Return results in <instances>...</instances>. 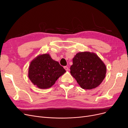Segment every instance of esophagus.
I'll return each instance as SVG.
<instances>
[{
  "instance_id": "obj_1",
  "label": "esophagus",
  "mask_w": 128,
  "mask_h": 128,
  "mask_svg": "<svg viewBox=\"0 0 128 128\" xmlns=\"http://www.w3.org/2000/svg\"><path fill=\"white\" fill-rule=\"evenodd\" d=\"M64 69L66 71H68V70H69V68H68V67H67V66H64Z\"/></svg>"
}]
</instances>
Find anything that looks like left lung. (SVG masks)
Here are the masks:
<instances>
[{"label":"left lung","mask_w":128,"mask_h":128,"mask_svg":"<svg viewBox=\"0 0 128 128\" xmlns=\"http://www.w3.org/2000/svg\"><path fill=\"white\" fill-rule=\"evenodd\" d=\"M70 74L84 90L98 87L106 76L107 68L102 59L94 52H80L72 59Z\"/></svg>","instance_id":"left-lung-1"}]
</instances>
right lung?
Returning a JSON list of instances; mask_svg holds the SVG:
<instances>
[{"instance_id":"1","label":"right lung","mask_w":128,"mask_h":128,"mask_svg":"<svg viewBox=\"0 0 128 128\" xmlns=\"http://www.w3.org/2000/svg\"><path fill=\"white\" fill-rule=\"evenodd\" d=\"M66 72L58 61L52 59L50 54L45 53L37 56L31 61L28 77L34 86L46 89L52 87Z\"/></svg>"}]
</instances>
